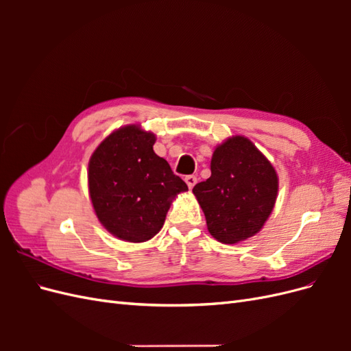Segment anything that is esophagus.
I'll list each match as a JSON object with an SVG mask.
<instances>
[{"label":"esophagus","instance_id":"34e87169","mask_svg":"<svg viewBox=\"0 0 351 351\" xmlns=\"http://www.w3.org/2000/svg\"><path fill=\"white\" fill-rule=\"evenodd\" d=\"M184 182H186V184L189 186V189H193V186H195L196 182H197V178H196L195 176H186Z\"/></svg>","mask_w":351,"mask_h":351}]
</instances>
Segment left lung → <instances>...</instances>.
<instances>
[{
    "label": "left lung",
    "instance_id": "obj_1",
    "mask_svg": "<svg viewBox=\"0 0 351 351\" xmlns=\"http://www.w3.org/2000/svg\"><path fill=\"white\" fill-rule=\"evenodd\" d=\"M277 193V171L244 136H232L215 147L210 177L193 187L208 231L226 244L259 232L271 215Z\"/></svg>",
    "mask_w": 351,
    "mask_h": 351
}]
</instances>
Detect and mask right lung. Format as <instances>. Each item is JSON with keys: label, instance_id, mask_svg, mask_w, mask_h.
<instances>
[{"label": "right lung", "instance_id": "1", "mask_svg": "<svg viewBox=\"0 0 351 351\" xmlns=\"http://www.w3.org/2000/svg\"><path fill=\"white\" fill-rule=\"evenodd\" d=\"M156 137L130 124L112 132L89 159V195L101 224L130 243L162 228L173 199L187 184L154 152Z\"/></svg>", "mask_w": 351, "mask_h": 351}]
</instances>
